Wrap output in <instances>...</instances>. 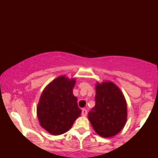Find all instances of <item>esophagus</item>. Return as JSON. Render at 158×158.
I'll use <instances>...</instances> for the list:
<instances>
[{
    "label": "esophagus",
    "instance_id": "34e87169",
    "mask_svg": "<svg viewBox=\"0 0 158 158\" xmlns=\"http://www.w3.org/2000/svg\"><path fill=\"white\" fill-rule=\"evenodd\" d=\"M87 114H88L87 110H86V109H82V115L83 116V117H85V116L87 115Z\"/></svg>",
    "mask_w": 158,
    "mask_h": 158
}]
</instances>
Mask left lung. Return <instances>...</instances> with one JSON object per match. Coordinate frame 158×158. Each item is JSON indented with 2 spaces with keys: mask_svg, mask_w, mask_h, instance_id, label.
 <instances>
[{
  "mask_svg": "<svg viewBox=\"0 0 158 158\" xmlns=\"http://www.w3.org/2000/svg\"><path fill=\"white\" fill-rule=\"evenodd\" d=\"M127 107L119 89L111 82L96 85L95 106L89 113V119L99 135H117L127 123Z\"/></svg>",
  "mask_w": 158,
  "mask_h": 158,
  "instance_id": "left-lung-1",
  "label": "left lung"
}]
</instances>
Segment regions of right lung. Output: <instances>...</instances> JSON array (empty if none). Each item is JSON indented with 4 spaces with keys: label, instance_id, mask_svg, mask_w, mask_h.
Returning <instances> with one entry per match:
<instances>
[{
    "label": "right lung",
    "instance_id": "obj_1",
    "mask_svg": "<svg viewBox=\"0 0 158 158\" xmlns=\"http://www.w3.org/2000/svg\"><path fill=\"white\" fill-rule=\"evenodd\" d=\"M76 80L61 76L44 89L38 104L41 126L54 135L67 132L80 116L77 98L73 94Z\"/></svg>",
    "mask_w": 158,
    "mask_h": 158
}]
</instances>
